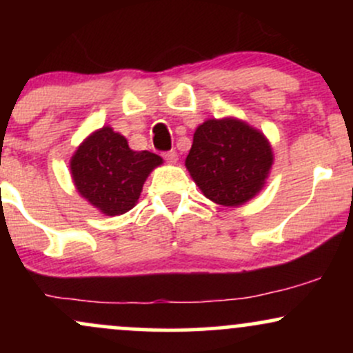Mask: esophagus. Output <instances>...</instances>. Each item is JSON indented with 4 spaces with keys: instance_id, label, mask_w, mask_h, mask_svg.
I'll list each match as a JSON object with an SVG mask.
<instances>
[{
    "instance_id": "obj_1",
    "label": "esophagus",
    "mask_w": 353,
    "mask_h": 353,
    "mask_svg": "<svg viewBox=\"0 0 353 353\" xmlns=\"http://www.w3.org/2000/svg\"><path fill=\"white\" fill-rule=\"evenodd\" d=\"M164 159L168 161L169 164H176L177 161H179V154H177L176 151H168V152H164Z\"/></svg>"
}]
</instances>
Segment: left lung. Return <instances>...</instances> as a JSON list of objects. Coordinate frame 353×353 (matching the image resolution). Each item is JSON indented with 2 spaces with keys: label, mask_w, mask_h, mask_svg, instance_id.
<instances>
[{
  "label": "left lung",
  "mask_w": 353,
  "mask_h": 353,
  "mask_svg": "<svg viewBox=\"0 0 353 353\" xmlns=\"http://www.w3.org/2000/svg\"><path fill=\"white\" fill-rule=\"evenodd\" d=\"M274 164L269 139L237 117L208 119L194 131L185 168L208 199L239 208L264 189Z\"/></svg>",
  "instance_id": "1"
}]
</instances>
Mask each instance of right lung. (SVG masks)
<instances>
[{
  "instance_id": "obj_1",
  "label": "right lung",
  "mask_w": 353,
  "mask_h": 353,
  "mask_svg": "<svg viewBox=\"0 0 353 353\" xmlns=\"http://www.w3.org/2000/svg\"><path fill=\"white\" fill-rule=\"evenodd\" d=\"M163 157L149 151H132L128 139L111 125L91 132L70 161L74 188L104 216H121L139 201L145 179Z\"/></svg>"
}]
</instances>
